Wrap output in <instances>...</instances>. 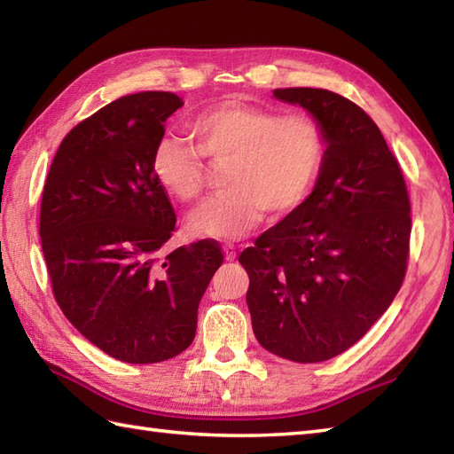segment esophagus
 Masks as SVG:
<instances>
[{
	"label": "esophagus",
	"mask_w": 454,
	"mask_h": 454,
	"mask_svg": "<svg viewBox=\"0 0 454 454\" xmlns=\"http://www.w3.org/2000/svg\"><path fill=\"white\" fill-rule=\"evenodd\" d=\"M222 249H224V255L228 262H234L236 259V246L232 242H226L224 246H222Z\"/></svg>",
	"instance_id": "obj_1"
}]
</instances>
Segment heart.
I'll use <instances>...</instances> for the list:
<instances>
[{
	"instance_id": "b5f03b06",
	"label": "heart",
	"mask_w": 454,
	"mask_h": 454,
	"mask_svg": "<svg viewBox=\"0 0 454 454\" xmlns=\"http://www.w3.org/2000/svg\"><path fill=\"white\" fill-rule=\"evenodd\" d=\"M191 137H163L152 168L160 185L181 202H195L208 185V166H223L226 191L191 215L207 238H238L269 216L281 218L310 195L324 168L327 138L308 113L281 114L244 103H222L191 122Z\"/></svg>"
}]
</instances>
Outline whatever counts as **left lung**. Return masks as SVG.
Returning a JSON list of instances; mask_svg holds the SVG:
<instances>
[{
  "instance_id": "left-lung-1",
  "label": "left lung",
  "mask_w": 454,
  "mask_h": 454,
  "mask_svg": "<svg viewBox=\"0 0 454 454\" xmlns=\"http://www.w3.org/2000/svg\"><path fill=\"white\" fill-rule=\"evenodd\" d=\"M322 122L325 160L312 195L239 254L257 341L294 363L355 345L406 277L410 195L398 160L359 105L327 90H275Z\"/></svg>"
}]
</instances>
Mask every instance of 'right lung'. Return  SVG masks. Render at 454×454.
<instances>
[{"label": "right lung", "instance_id": "add662e5", "mask_svg": "<svg viewBox=\"0 0 454 454\" xmlns=\"http://www.w3.org/2000/svg\"><path fill=\"white\" fill-rule=\"evenodd\" d=\"M181 105L168 91L105 105L66 134L44 181L38 234L54 301L85 340L122 363L185 351L224 262L215 239L161 252L177 218L152 160Z\"/></svg>", "mask_w": 454, "mask_h": 454}]
</instances>
